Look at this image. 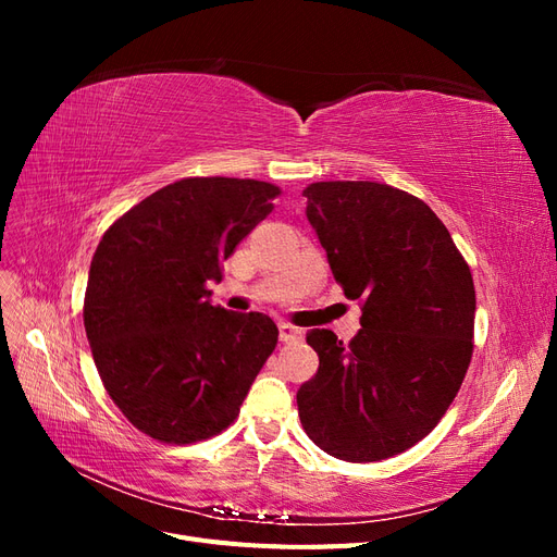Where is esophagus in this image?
Masks as SVG:
<instances>
[{
  "instance_id": "34e87169",
  "label": "esophagus",
  "mask_w": 557,
  "mask_h": 557,
  "mask_svg": "<svg viewBox=\"0 0 557 557\" xmlns=\"http://www.w3.org/2000/svg\"><path fill=\"white\" fill-rule=\"evenodd\" d=\"M278 336H281V342L290 344V342L301 339V330L295 327V325H290V323H281V325H278Z\"/></svg>"
}]
</instances>
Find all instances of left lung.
Segmentation results:
<instances>
[{"mask_svg":"<svg viewBox=\"0 0 557 557\" xmlns=\"http://www.w3.org/2000/svg\"><path fill=\"white\" fill-rule=\"evenodd\" d=\"M307 218L336 283L362 299L350 344L311 330L318 372L297 391L309 440L348 462L411 448L440 423L471 360L476 293L450 232L418 197L372 181H320Z\"/></svg>","mask_w":557,"mask_h":557,"instance_id":"left-lung-1","label":"left lung"}]
</instances>
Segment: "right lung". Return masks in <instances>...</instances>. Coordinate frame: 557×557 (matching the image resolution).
Here are the masks:
<instances>
[{
    "label": "right lung",
    "instance_id": "1",
    "mask_svg": "<svg viewBox=\"0 0 557 557\" xmlns=\"http://www.w3.org/2000/svg\"><path fill=\"white\" fill-rule=\"evenodd\" d=\"M278 193L252 178H183L117 218L95 250L83 325L97 372L158 442L223 432L276 348L272 318L213 307L207 283H221V262Z\"/></svg>",
    "mask_w": 557,
    "mask_h": 557
}]
</instances>
